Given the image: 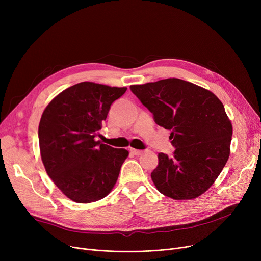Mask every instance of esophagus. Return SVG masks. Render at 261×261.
I'll return each mask as SVG.
<instances>
[{
    "label": "esophagus",
    "instance_id": "1",
    "mask_svg": "<svg viewBox=\"0 0 261 261\" xmlns=\"http://www.w3.org/2000/svg\"><path fill=\"white\" fill-rule=\"evenodd\" d=\"M130 151H131V153L134 154V155H141V154L144 153L143 150H138V149H133V148L130 149Z\"/></svg>",
    "mask_w": 261,
    "mask_h": 261
}]
</instances>
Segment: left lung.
Segmentation results:
<instances>
[{"label": "left lung", "mask_w": 261, "mask_h": 261, "mask_svg": "<svg viewBox=\"0 0 261 261\" xmlns=\"http://www.w3.org/2000/svg\"><path fill=\"white\" fill-rule=\"evenodd\" d=\"M130 89L158 125L171 131L173 155L159 153L151 172L156 189L174 200L204 194L229 156L232 126L223 103L211 91L177 78Z\"/></svg>", "instance_id": "obj_1"}]
</instances>
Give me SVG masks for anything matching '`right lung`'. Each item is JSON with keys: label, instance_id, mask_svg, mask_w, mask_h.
Instances as JSON below:
<instances>
[{"label": "right lung", "instance_id": "1", "mask_svg": "<svg viewBox=\"0 0 261 261\" xmlns=\"http://www.w3.org/2000/svg\"><path fill=\"white\" fill-rule=\"evenodd\" d=\"M127 88L80 82L58 94L39 123L41 159L48 176L74 202L91 203L110 194L126 149L95 141L110 107Z\"/></svg>", "mask_w": 261, "mask_h": 261}]
</instances>
